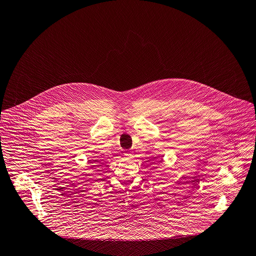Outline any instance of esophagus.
I'll use <instances>...</instances> for the list:
<instances>
[{"mask_svg": "<svg viewBox=\"0 0 256 256\" xmlns=\"http://www.w3.org/2000/svg\"><path fill=\"white\" fill-rule=\"evenodd\" d=\"M124 156H125L126 158H133V154H132V152H125Z\"/></svg>", "mask_w": 256, "mask_h": 256, "instance_id": "34e87169", "label": "esophagus"}]
</instances>
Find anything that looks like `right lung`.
Instances as JSON below:
<instances>
[{"instance_id":"1","label":"right lung","mask_w":256,"mask_h":256,"mask_svg":"<svg viewBox=\"0 0 256 256\" xmlns=\"http://www.w3.org/2000/svg\"><path fill=\"white\" fill-rule=\"evenodd\" d=\"M94 162H96V160H94Z\"/></svg>"}]
</instances>
